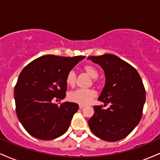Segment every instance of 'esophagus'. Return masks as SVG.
Instances as JSON below:
<instances>
[{"mask_svg":"<svg viewBox=\"0 0 160 160\" xmlns=\"http://www.w3.org/2000/svg\"><path fill=\"white\" fill-rule=\"evenodd\" d=\"M84 108H85V106L84 105H79V108H80V110H82Z\"/></svg>","mask_w":160,"mask_h":160,"instance_id":"esophagus-1","label":"esophagus"}]
</instances>
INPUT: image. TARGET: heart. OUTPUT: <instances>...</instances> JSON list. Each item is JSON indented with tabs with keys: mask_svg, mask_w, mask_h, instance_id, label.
Returning a JSON list of instances; mask_svg holds the SVG:
<instances>
[{
	"mask_svg": "<svg viewBox=\"0 0 160 160\" xmlns=\"http://www.w3.org/2000/svg\"><path fill=\"white\" fill-rule=\"evenodd\" d=\"M82 70L86 74L92 78V82L94 83L97 82V78L98 77V72L94 66L91 65H86L82 67ZM77 74L74 71H70L66 76V83L69 86H74L76 84ZM96 96V92L92 89H78L76 90L71 91L68 93V99L71 102H74L80 105H86L89 104Z\"/></svg>",
	"mask_w": 160,
	"mask_h": 160,
	"instance_id": "heart-1",
	"label": "heart"
}]
</instances>
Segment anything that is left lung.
I'll use <instances>...</instances> for the list:
<instances>
[{"instance_id":"left-lung-1","label":"left lung","mask_w":160,"mask_h":160,"mask_svg":"<svg viewBox=\"0 0 160 160\" xmlns=\"http://www.w3.org/2000/svg\"><path fill=\"white\" fill-rule=\"evenodd\" d=\"M102 68L106 82L98 100L109 104L93 106L94 114L88 121L92 132L102 140L120 141L140 122L145 102V89L138 72L115 55L90 56Z\"/></svg>"}]
</instances>
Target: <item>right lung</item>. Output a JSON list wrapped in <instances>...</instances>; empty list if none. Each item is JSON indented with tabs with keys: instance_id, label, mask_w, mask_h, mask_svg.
<instances>
[{
	"instance_id": "obj_1",
	"label": "right lung",
	"mask_w": 160,
	"mask_h": 160,
	"mask_svg": "<svg viewBox=\"0 0 160 160\" xmlns=\"http://www.w3.org/2000/svg\"><path fill=\"white\" fill-rule=\"evenodd\" d=\"M84 58L47 55L30 62L20 73L14 89L16 111L33 137L52 140L68 129L78 104L66 102L58 106L52 101L65 98L67 74Z\"/></svg>"
}]
</instances>
